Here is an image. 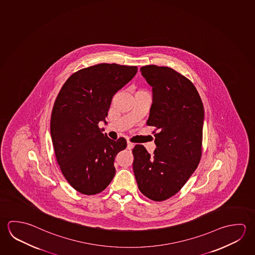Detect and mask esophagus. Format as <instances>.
I'll list each match as a JSON object with an SVG mask.
<instances>
[{
    "label": "esophagus",
    "mask_w": 255,
    "mask_h": 255,
    "mask_svg": "<svg viewBox=\"0 0 255 255\" xmlns=\"http://www.w3.org/2000/svg\"><path fill=\"white\" fill-rule=\"evenodd\" d=\"M133 147L134 143L130 142V141H128V142H127V148H128V149H131Z\"/></svg>",
    "instance_id": "esophagus-1"
}]
</instances>
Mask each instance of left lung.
<instances>
[{
  "mask_svg": "<svg viewBox=\"0 0 255 255\" xmlns=\"http://www.w3.org/2000/svg\"><path fill=\"white\" fill-rule=\"evenodd\" d=\"M140 72L152 87L147 125L156 128V148L150 155L135 145L134 175L142 194L165 201L182 189L201 161L204 108L192 81L173 69L147 65Z\"/></svg>",
  "mask_w": 255,
  "mask_h": 255,
  "instance_id": "8db88e82",
  "label": "left lung"
}]
</instances>
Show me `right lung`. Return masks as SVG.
Wrapping results in <instances>:
<instances>
[{
	"label": "right lung",
	"mask_w": 255,
	"mask_h": 255,
	"mask_svg": "<svg viewBox=\"0 0 255 255\" xmlns=\"http://www.w3.org/2000/svg\"><path fill=\"white\" fill-rule=\"evenodd\" d=\"M137 71V66L99 63L74 72L57 95L51 137L63 176L77 192L99 193L115 176V157L127 142L104 135L99 123H106L114 95Z\"/></svg>",
	"instance_id": "obj_1"
}]
</instances>
